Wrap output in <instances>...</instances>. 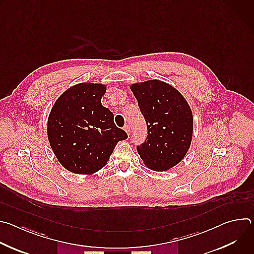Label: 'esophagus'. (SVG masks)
<instances>
[{
  "label": "esophagus",
  "mask_w": 254,
  "mask_h": 254,
  "mask_svg": "<svg viewBox=\"0 0 254 254\" xmlns=\"http://www.w3.org/2000/svg\"><path fill=\"white\" fill-rule=\"evenodd\" d=\"M124 129L126 130V132H127V134H129V131H130V127H129L128 125H126V126L124 127Z\"/></svg>",
  "instance_id": "34e87169"
}]
</instances>
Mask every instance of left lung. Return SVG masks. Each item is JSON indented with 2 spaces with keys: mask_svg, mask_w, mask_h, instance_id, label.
Instances as JSON below:
<instances>
[{
  "mask_svg": "<svg viewBox=\"0 0 254 254\" xmlns=\"http://www.w3.org/2000/svg\"><path fill=\"white\" fill-rule=\"evenodd\" d=\"M146 121L148 135L136 151L148 168L163 172L187 154L193 134L192 111L176 88L160 80L130 86Z\"/></svg>",
  "mask_w": 254,
  "mask_h": 254,
  "instance_id": "obj_1",
  "label": "left lung"
}]
</instances>
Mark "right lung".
<instances>
[{"label": "right lung", "instance_id": "add662e5", "mask_svg": "<svg viewBox=\"0 0 254 254\" xmlns=\"http://www.w3.org/2000/svg\"><path fill=\"white\" fill-rule=\"evenodd\" d=\"M102 84L79 83L68 88L54 103L48 118L50 146L68 171L90 175L110 160L117 143L127 138L114 122V114L102 106Z\"/></svg>", "mask_w": 254, "mask_h": 254}]
</instances>
